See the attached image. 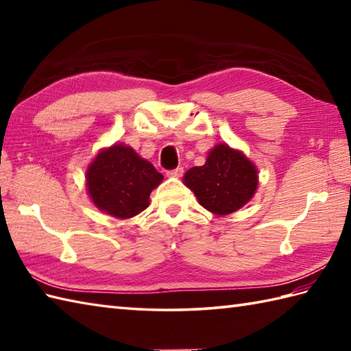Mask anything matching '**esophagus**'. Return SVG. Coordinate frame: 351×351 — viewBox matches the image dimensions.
Listing matches in <instances>:
<instances>
[{"mask_svg":"<svg viewBox=\"0 0 351 351\" xmlns=\"http://www.w3.org/2000/svg\"><path fill=\"white\" fill-rule=\"evenodd\" d=\"M169 176H173V178H181L184 175V169L182 167H176V169H171L167 171Z\"/></svg>","mask_w":351,"mask_h":351,"instance_id":"obj_1","label":"esophagus"}]
</instances>
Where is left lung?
Returning <instances> with one entry per match:
<instances>
[{
	"label": "left lung",
	"mask_w": 351,
	"mask_h": 351,
	"mask_svg": "<svg viewBox=\"0 0 351 351\" xmlns=\"http://www.w3.org/2000/svg\"><path fill=\"white\" fill-rule=\"evenodd\" d=\"M184 181L208 211L226 215L240 210L255 195L258 171L241 152L217 145L204 166L191 167Z\"/></svg>",
	"instance_id": "left-lung-1"
}]
</instances>
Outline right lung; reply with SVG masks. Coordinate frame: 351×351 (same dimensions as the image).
<instances>
[{
  "label": "right lung",
  "mask_w": 351,
  "mask_h": 351,
  "mask_svg": "<svg viewBox=\"0 0 351 351\" xmlns=\"http://www.w3.org/2000/svg\"><path fill=\"white\" fill-rule=\"evenodd\" d=\"M162 175L134 149L114 145L96 156L87 169V190L99 210L130 219L149 206L151 191Z\"/></svg>",
  "instance_id": "right-lung-1"
}]
</instances>
